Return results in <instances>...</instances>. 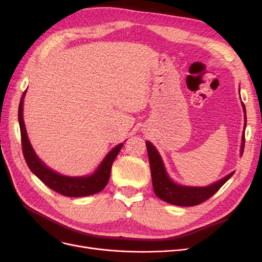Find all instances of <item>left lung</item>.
<instances>
[{
  "mask_svg": "<svg viewBox=\"0 0 262 262\" xmlns=\"http://www.w3.org/2000/svg\"><path fill=\"white\" fill-rule=\"evenodd\" d=\"M243 108L245 113V129H246V108L243 102ZM245 146V133L242 137V147H241V155H243ZM146 148L148 154L149 167H150V175H152L153 188L155 194L160 198L161 200L173 204L179 205V207H193L198 205L205 200H208L217 190L223 186L225 182L234 175V171L228 173L227 176L222 178L221 180L214 182V184L207 187H188L175 184L169 176L167 171L165 169L164 163L160 153L157 152L155 146L146 142Z\"/></svg>",
  "mask_w": 262,
  "mask_h": 262,
  "instance_id": "obj_1",
  "label": "left lung"
}]
</instances>
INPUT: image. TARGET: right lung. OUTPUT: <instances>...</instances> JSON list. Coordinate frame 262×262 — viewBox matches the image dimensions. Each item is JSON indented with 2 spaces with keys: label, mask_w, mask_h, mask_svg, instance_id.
Returning <instances> with one entry per match:
<instances>
[{
  "label": "right lung",
  "mask_w": 262,
  "mask_h": 262,
  "mask_svg": "<svg viewBox=\"0 0 262 262\" xmlns=\"http://www.w3.org/2000/svg\"><path fill=\"white\" fill-rule=\"evenodd\" d=\"M25 94L26 91L24 92L19 102L18 122L20 128L23 154L24 157H25V161L28 165L29 169L33 171L45 185L54 190L55 192L66 196H86L101 191L107 185L110 177V170H112L113 163L118 153L120 152L123 144H119L110 150L107 156L104 158V161H102L98 166L96 171L91 176L69 177L60 175V173L53 171L49 167H47V166L40 161V158L36 155L35 150L28 140L27 132L25 129V123H24L23 119V102Z\"/></svg>",
  "instance_id": "add662e5"
}]
</instances>
